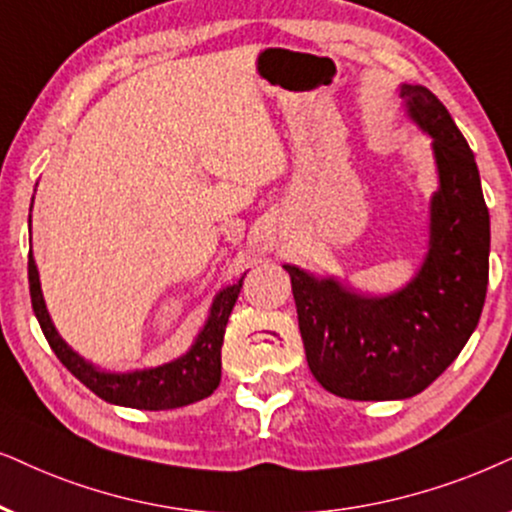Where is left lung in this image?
Masks as SVG:
<instances>
[{
    "mask_svg": "<svg viewBox=\"0 0 512 512\" xmlns=\"http://www.w3.org/2000/svg\"><path fill=\"white\" fill-rule=\"evenodd\" d=\"M411 120L432 137L439 189L430 250L411 283L385 297L286 264L309 371L345 399L385 401L423 392L454 361L480 321L489 283V210L468 141L444 103L401 84Z\"/></svg>",
    "mask_w": 512,
    "mask_h": 512,
    "instance_id": "obj_1",
    "label": "left lung"
}]
</instances>
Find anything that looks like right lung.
Wrapping results in <instances>:
<instances>
[{
    "instance_id": "obj_1",
    "label": "right lung",
    "mask_w": 512,
    "mask_h": 512,
    "mask_svg": "<svg viewBox=\"0 0 512 512\" xmlns=\"http://www.w3.org/2000/svg\"><path fill=\"white\" fill-rule=\"evenodd\" d=\"M243 278L234 286L219 290L210 307V316L205 326L200 328L196 342L186 354L170 364L144 368V371L132 373H106L84 361L80 354L73 352L61 335L56 333L51 316L44 304L40 274H37L35 257L32 250L28 255V281H30V300L32 312H35L40 328L47 338L49 347L61 359V364L70 373L87 385L96 397H101L108 404L129 406V409H144V411H165L179 409V406L193 404L210 397L217 390L219 380H222V342L229 314L238 300V293L243 288Z\"/></svg>"
}]
</instances>
